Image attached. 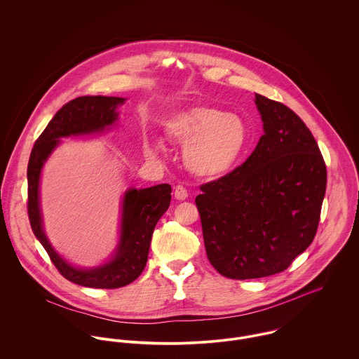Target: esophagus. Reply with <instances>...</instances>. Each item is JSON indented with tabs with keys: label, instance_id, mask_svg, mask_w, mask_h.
Masks as SVG:
<instances>
[{
	"label": "esophagus",
	"instance_id": "esophagus-1",
	"mask_svg": "<svg viewBox=\"0 0 359 359\" xmlns=\"http://www.w3.org/2000/svg\"><path fill=\"white\" fill-rule=\"evenodd\" d=\"M174 196L177 201H185L188 198V191L182 185H177L174 191Z\"/></svg>",
	"mask_w": 359,
	"mask_h": 359
}]
</instances>
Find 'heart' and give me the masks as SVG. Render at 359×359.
Segmentation results:
<instances>
[{"label": "heart", "instance_id": "b5f03b06", "mask_svg": "<svg viewBox=\"0 0 359 359\" xmlns=\"http://www.w3.org/2000/svg\"><path fill=\"white\" fill-rule=\"evenodd\" d=\"M163 127L171 142L185 147L187 168L202 178L226 174L248 141V130L241 117L208 104L184 107L171 114ZM163 149L160 142L152 145L154 154Z\"/></svg>", "mask_w": 359, "mask_h": 359}]
</instances>
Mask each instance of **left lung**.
Here are the masks:
<instances>
[{"mask_svg":"<svg viewBox=\"0 0 359 359\" xmlns=\"http://www.w3.org/2000/svg\"><path fill=\"white\" fill-rule=\"evenodd\" d=\"M256 104L264 123L256 149L195 201L208 261L239 280L289 268L315 238L326 191V164L304 121L259 94Z\"/></svg>","mask_w":359,"mask_h":359,"instance_id":"1","label":"left lung"}]
</instances>
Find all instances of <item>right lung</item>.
Instances as JSON below:
<instances>
[{"mask_svg":"<svg viewBox=\"0 0 359 359\" xmlns=\"http://www.w3.org/2000/svg\"><path fill=\"white\" fill-rule=\"evenodd\" d=\"M126 100L116 97H79L63 104L36 141L27 164V214L33 233L47 250L52 264L67 280L94 289H117L134 282L144 271L154 226L171 202V187L160 184L147 189H130L124 195L120 242L113 257L94 269H79L52 249L40 211L39 184L41 168L59 144V138L102 131L117 120L116 107Z\"/></svg>","mask_w":359,"mask_h":359,"instance_id":"add662e5","label":"right lung"}]
</instances>
